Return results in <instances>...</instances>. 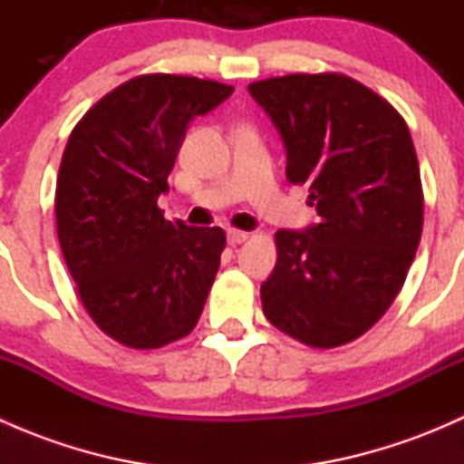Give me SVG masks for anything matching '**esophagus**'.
<instances>
[{"label":"esophagus","mask_w":464,"mask_h":464,"mask_svg":"<svg viewBox=\"0 0 464 464\" xmlns=\"http://www.w3.org/2000/svg\"><path fill=\"white\" fill-rule=\"evenodd\" d=\"M227 237H228V245H231V246H236V245H242V242H246V240H249V237H251V233H246V231H240V228H228Z\"/></svg>","instance_id":"obj_1"}]
</instances>
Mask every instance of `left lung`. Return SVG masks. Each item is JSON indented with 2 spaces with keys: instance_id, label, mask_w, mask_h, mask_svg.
Instances as JSON below:
<instances>
[{
  "instance_id": "1",
  "label": "left lung",
  "mask_w": 464,
  "mask_h": 464,
  "mask_svg": "<svg viewBox=\"0 0 464 464\" xmlns=\"http://www.w3.org/2000/svg\"><path fill=\"white\" fill-rule=\"evenodd\" d=\"M287 150V181L305 184L319 222L276 233L262 283L266 321L310 348L359 339L404 285L424 222L409 125L383 96L336 72L251 82Z\"/></svg>"
}]
</instances>
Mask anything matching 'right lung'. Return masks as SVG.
<instances>
[{
  "label": "right lung",
  "mask_w": 464,
  "mask_h": 464,
  "mask_svg": "<svg viewBox=\"0 0 464 464\" xmlns=\"http://www.w3.org/2000/svg\"><path fill=\"white\" fill-rule=\"evenodd\" d=\"M231 93L218 81L145 73L72 130L55 184L60 249L87 314L121 345L161 348L198 325L227 233L168 222L157 199L190 121Z\"/></svg>",
  "instance_id": "obj_1"
}]
</instances>
